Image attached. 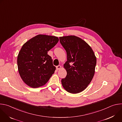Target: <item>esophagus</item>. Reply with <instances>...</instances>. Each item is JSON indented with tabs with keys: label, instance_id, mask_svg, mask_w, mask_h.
Wrapping results in <instances>:
<instances>
[{
	"label": "esophagus",
	"instance_id": "34e87169",
	"mask_svg": "<svg viewBox=\"0 0 122 122\" xmlns=\"http://www.w3.org/2000/svg\"><path fill=\"white\" fill-rule=\"evenodd\" d=\"M61 66H60V65H58V66H56V67L57 70H59V69L61 68Z\"/></svg>",
	"mask_w": 122,
	"mask_h": 122
}]
</instances>
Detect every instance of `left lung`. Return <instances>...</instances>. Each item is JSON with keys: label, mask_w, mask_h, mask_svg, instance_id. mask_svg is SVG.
<instances>
[{"label": "left lung", "mask_w": 122, "mask_h": 122, "mask_svg": "<svg viewBox=\"0 0 122 122\" xmlns=\"http://www.w3.org/2000/svg\"><path fill=\"white\" fill-rule=\"evenodd\" d=\"M59 39L67 55V61L64 64L67 75L61 80L62 86L70 93H80L93 79L97 58L91 47L81 39L67 36Z\"/></svg>", "instance_id": "obj_1"}]
</instances>
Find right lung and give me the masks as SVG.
I'll use <instances>...</instances> for the list:
<instances>
[{"label":"right lung","mask_w":122,"mask_h":122,"mask_svg":"<svg viewBox=\"0 0 122 122\" xmlns=\"http://www.w3.org/2000/svg\"><path fill=\"white\" fill-rule=\"evenodd\" d=\"M58 41L57 37L40 34L23 45L17 65L21 78L28 86L34 88L43 86L54 73L56 67L47 53Z\"/></svg>","instance_id":"obj_1"}]
</instances>
